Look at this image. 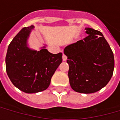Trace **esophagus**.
Segmentation results:
<instances>
[{
  "instance_id": "esophagus-1",
  "label": "esophagus",
  "mask_w": 120,
  "mask_h": 120,
  "mask_svg": "<svg viewBox=\"0 0 120 120\" xmlns=\"http://www.w3.org/2000/svg\"><path fill=\"white\" fill-rule=\"evenodd\" d=\"M63 60L64 61H66V60H67V57L65 54H63Z\"/></svg>"
}]
</instances>
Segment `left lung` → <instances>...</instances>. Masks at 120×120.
<instances>
[{
    "label": "left lung",
    "mask_w": 120,
    "mask_h": 120,
    "mask_svg": "<svg viewBox=\"0 0 120 120\" xmlns=\"http://www.w3.org/2000/svg\"><path fill=\"white\" fill-rule=\"evenodd\" d=\"M83 39L67 46L64 53L69 65L68 76L71 88L81 94L102 89L111 79L114 69L113 53L103 34L85 28Z\"/></svg>",
    "instance_id": "obj_1"
}]
</instances>
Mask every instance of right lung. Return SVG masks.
Wrapping results in <instances>:
<instances>
[{"mask_svg":"<svg viewBox=\"0 0 120 120\" xmlns=\"http://www.w3.org/2000/svg\"><path fill=\"white\" fill-rule=\"evenodd\" d=\"M34 28L24 27L9 44L6 55V71L12 84L23 92L44 91L62 62V53L53 54L43 47L39 51L27 47V39Z\"/></svg>","mask_w":120,"mask_h":120,"instance_id":"1","label":"right lung"}]
</instances>
